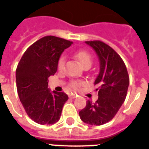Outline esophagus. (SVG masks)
Returning <instances> with one entry per match:
<instances>
[{
    "label": "esophagus",
    "mask_w": 149,
    "mask_h": 149,
    "mask_svg": "<svg viewBox=\"0 0 149 149\" xmlns=\"http://www.w3.org/2000/svg\"><path fill=\"white\" fill-rule=\"evenodd\" d=\"M69 97H70V98H75L76 97H77V94H71L69 95Z\"/></svg>",
    "instance_id": "1"
}]
</instances>
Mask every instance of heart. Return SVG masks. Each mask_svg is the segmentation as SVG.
<instances>
[{
    "label": "heart",
    "mask_w": 149,
    "mask_h": 149,
    "mask_svg": "<svg viewBox=\"0 0 149 149\" xmlns=\"http://www.w3.org/2000/svg\"><path fill=\"white\" fill-rule=\"evenodd\" d=\"M76 58H78V60L79 61V63L82 64L83 67H85L86 65H91L92 63V58H91V55L87 53L86 52H84V51H80V52H77L76 53ZM64 62H65V58L64 56H61L58 62V67L59 69H61L62 67H63ZM80 85V83L78 82H73L71 84H70V87L74 88H78Z\"/></svg>",
    "instance_id": "b5f03b06"
}]
</instances>
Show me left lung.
I'll return each mask as SVG.
<instances>
[{
    "mask_svg": "<svg viewBox=\"0 0 149 149\" xmlns=\"http://www.w3.org/2000/svg\"><path fill=\"white\" fill-rule=\"evenodd\" d=\"M85 43L94 49L99 59V73L94 81L98 98L94 103L88 100L79 117L88 125H102L112 120L122 106L130 77L122 58L109 45L99 40Z\"/></svg>",
    "mask_w": 149,
    "mask_h": 149,
    "instance_id": "8db88e82",
    "label": "left lung"
}]
</instances>
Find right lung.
<instances>
[{
	"mask_svg": "<svg viewBox=\"0 0 149 149\" xmlns=\"http://www.w3.org/2000/svg\"><path fill=\"white\" fill-rule=\"evenodd\" d=\"M71 41L47 36L26 50L16 70L17 93L27 114L40 125L56 123L68 96L51 91L48 78L57 71L58 59Z\"/></svg>",
	"mask_w": 149,
	"mask_h": 149,
	"instance_id": "1",
	"label": "right lung"
}]
</instances>
